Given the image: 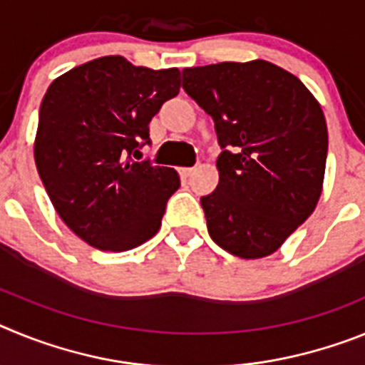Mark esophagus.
<instances>
[{
	"label": "esophagus",
	"instance_id": "1",
	"mask_svg": "<svg viewBox=\"0 0 365 365\" xmlns=\"http://www.w3.org/2000/svg\"><path fill=\"white\" fill-rule=\"evenodd\" d=\"M193 172H195V168H179V173L182 177H192Z\"/></svg>",
	"mask_w": 365,
	"mask_h": 365
}]
</instances>
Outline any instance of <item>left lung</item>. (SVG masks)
I'll use <instances>...</instances> for the list:
<instances>
[{"mask_svg":"<svg viewBox=\"0 0 365 365\" xmlns=\"http://www.w3.org/2000/svg\"><path fill=\"white\" fill-rule=\"evenodd\" d=\"M182 87L215 124L219 185L201 197L212 240L243 259L274 254L314 212L327 124L294 74L265 60L182 69Z\"/></svg>","mask_w":365,"mask_h":365,"instance_id":"1","label":"left lung"}]
</instances>
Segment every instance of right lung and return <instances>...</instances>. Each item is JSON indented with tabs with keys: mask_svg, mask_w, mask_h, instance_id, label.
I'll return each mask as SVG.
<instances>
[{
	"mask_svg": "<svg viewBox=\"0 0 365 365\" xmlns=\"http://www.w3.org/2000/svg\"><path fill=\"white\" fill-rule=\"evenodd\" d=\"M180 71L102 56L58 76L40 106L34 160L54 210L91 247L122 252L151 240L180 186L173 168L135 163L150 122L179 95Z\"/></svg>",
	"mask_w": 365,
	"mask_h": 365,
	"instance_id": "obj_1",
	"label": "right lung"
}]
</instances>
